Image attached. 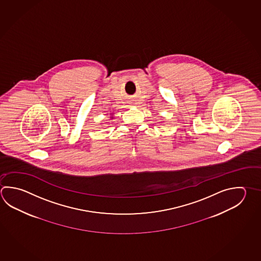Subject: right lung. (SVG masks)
<instances>
[{
	"label": "right lung",
	"instance_id": "right-lung-1",
	"mask_svg": "<svg viewBox=\"0 0 261 261\" xmlns=\"http://www.w3.org/2000/svg\"><path fill=\"white\" fill-rule=\"evenodd\" d=\"M113 116H111V117H110V119H113Z\"/></svg>",
	"mask_w": 261,
	"mask_h": 261
}]
</instances>
